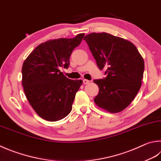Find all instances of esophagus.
Instances as JSON below:
<instances>
[{
  "instance_id": "esophagus-1",
  "label": "esophagus",
  "mask_w": 161,
  "mask_h": 161,
  "mask_svg": "<svg viewBox=\"0 0 161 161\" xmlns=\"http://www.w3.org/2000/svg\"><path fill=\"white\" fill-rule=\"evenodd\" d=\"M83 83H84L85 85H87V84H88L90 81L88 80H87V79H83Z\"/></svg>"
}]
</instances>
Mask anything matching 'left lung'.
<instances>
[{
    "label": "left lung",
    "instance_id": "left-lung-1",
    "mask_svg": "<svg viewBox=\"0 0 161 161\" xmlns=\"http://www.w3.org/2000/svg\"><path fill=\"white\" fill-rule=\"evenodd\" d=\"M86 41L100 70L107 68L103 79L94 80L99 93L94 101L99 107L118 113L127 107L141 87L144 62L131 42L107 33H92Z\"/></svg>",
    "mask_w": 161,
    "mask_h": 161
}]
</instances>
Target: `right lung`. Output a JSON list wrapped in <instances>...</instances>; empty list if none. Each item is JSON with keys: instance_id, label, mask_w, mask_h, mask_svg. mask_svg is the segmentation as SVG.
<instances>
[{"instance_id": "right-lung-1", "label": "right lung", "mask_w": 161, "mask_h": 161, "mask_svg": "<svg viewBox=\"0 0 161 161\" xmlns=\"http://www.w3.org/2000/svg\"><path fill=\"white\" fill-rule=\"evenodd\" d=\"M84 35L47 41L38 45L24 62V93L36 114L45 120H59L71 111L83 80L69 79L59 69L69 68L73 50L80 45Z\"/></svg>"}]
</instances>
